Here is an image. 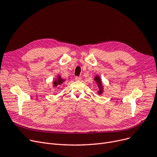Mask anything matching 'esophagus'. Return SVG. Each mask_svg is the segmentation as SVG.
<instances>
[{"mask_svg": "<svg viewBox=\"0 0 157 157\" xmlns=\"http://www.w3.org/2000/svg\"><path fill=\"white\" fill-rule=\"evenodd\" d=\"M75 79H76V81H80L81 79V76H76L75 78Z\"/></svg>", "mask_w": 157, "mask_h": 157, "instance_id": "1", "label": "esophagus"}]
</instances>
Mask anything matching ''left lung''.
<instances>
[{
  "mask_svg": "<svg viewBox=\"0 0 157 157\" xmlns=\"http://www.w3.org/2000/svg\"><path fill=\"white\" fill-rule=\"evenodd\" d=\"M94 80L96 81L97 85L98 86V94L102 95L104 92V86L102 85V83L101 78L98 76H95Z\"/></svg>",
  "mask_w": 157,
  "mask_h": 157,
  "instance_id": "1",
  "label": "left lung"
}]
</instances>
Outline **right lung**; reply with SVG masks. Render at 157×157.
<instances>
[{"label": "right lung", "mask_w": 157, "mask_h": 157, "mask_svg": "<svg viewBox=\"0 0 157 157\" xmlns=\"http://www.w3.org/2000/svg\"><path fill=\"white\" fill-rule=\"evenodd\" d=\"M65 79L62 78L60 76H58L56 79L53 81V86L54 87H56L58 86V85H61L62 84H63L65 82Z\"/></svg>", "instance_id": "add662e5"}]
</instances>
